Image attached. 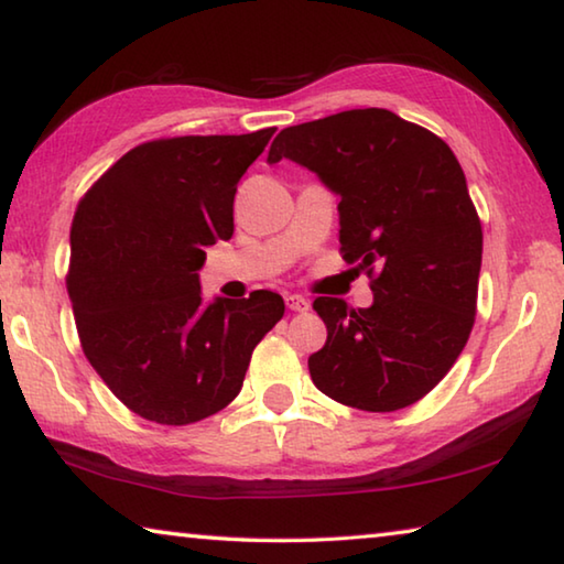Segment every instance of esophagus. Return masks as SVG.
<instances>
[{
    "label": "esophagus",
    "instance_id": "1",
    "mask_svg": "<svg viewBox=\"0 0 564 564\" xmlns=\"http://www.w3.org/2000/svg\"><path fill=\"white\" fill-rule=\"evenodd\" d=\"M285 305H289V311H293V313H305L311 308V303L305 301L303 295H295V293L285 295Z\"/></svg>",
    "mask_w": 564,
    "mask_h": 564
}]
</instances>
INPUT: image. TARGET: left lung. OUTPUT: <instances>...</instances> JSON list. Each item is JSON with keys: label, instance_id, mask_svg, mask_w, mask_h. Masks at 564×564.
Segmentation results:
<instances>
[{"label": "left lung", "instance_id": "8db88e82", "mask_svg": "<svg viewBox=\"0 0 564 564\" xmlns=\"http://www.w3.org/2000/svg\"><path fill=\"white\" fill-rule=\"evenodd\" d=\"M291 159L340 194V253L370 279L373 305L313 301L328 340L308 358L321 393L393 413L441 383L470 338L482 226L451 147L388 109H352L283 129Z\"/></svg>", "mask_w": 564, "mask_h": 564}]
</instances>
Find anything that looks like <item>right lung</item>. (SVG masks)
<instances>
[{"label":"right lung","instance_id":"add662e5","mask_svg":"<svg viewBox=\"0 0 564 564\" xmlns=\"http://www.w3.org/2000/svg\"><path fill=\"white\" fill-rule=\"evenodd\" d=\"M166 137L127 151L82 196L66 271L76 333L131 413L188 425L238 395L283 299L204 303L206 246L234 236V196L273 137Z\"/></svg>","mask_w":564,"mask_h":564}]
</instances>
